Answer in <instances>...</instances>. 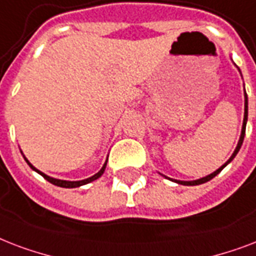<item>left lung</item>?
Wrapping results in <instances>:
<instances>
[{
  "mask_svg": "<svg viewBox=\"0 0 256 256\" xmlns=\"http://www.w3.org/2000/svg\"><path fill=\"white\" fill-rule=\"evenodd\" d=\"M247 116H248V100H247V93H246L244 90V118H243V126H242V134H240V138H239V142H238V146L236 148H235V150H234V154L231 155V158H230L227 162H226L223 166H222L220 168H218L216 171L212 172V174H210L208 176H206V178H202V179H198V180H192V182H183V180H176V179H171V178H167V176H164V178H167V179L172 180V182H175V183L178 184H183V186H199V184H203L206 183V182H210L211 179H214L215 176L219 174V172L223 170V168L227 166L228 163H231L232 162V159L236 156V154L239 152V150H240L242 144H243V140H244V134H246V124H247Z\"/></svg>",
  "mask_w": 256,
  "mask_h": 256,
  "instance_id": "obj_1",
  "label": "left lung"
}]
</instances>
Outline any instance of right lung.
Segmentation results:
<instances>
[{
  "label": "right lung",
  "mask_w": 256,
  "mask_h": 256,
  "mask_svg": "<svg viewBox=\"0 0 256 256\" xmlns=\"http://www.w3.org/2000/svg\"><path fill=\"white\" fill-rule=\"evenodd\" d=\"M24 159L26 160V163L29 164V167L33 170V171H36L37 174H40V175L42 176L44 179H46L49 183L54 184V186H57V187H62V188H76V187H80V186H84V184H88L90 183V182H93V180L98 179L102 174H104V171H106V162L104 163V166H102V168H101L100 171L97 172L96 175L90 176V178H88V179H84V180H78V182H68V180H60V179H54V178H50V176L45 175V174H42L41 171H38L37 168H34L33 166H32L30 163H29V160L26 159V158H24Z\"/></svg>",
  "instance_id": "add662e5"
}]
</instances>
